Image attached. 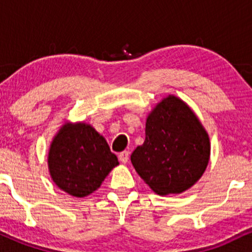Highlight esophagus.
<instances>
[{
	"mask_svg": "<svg viewBox=\"0 0 252 252\" xmlns=\"http://www.w3.org/2000/svg\"><path fill=\"white\" fill-rule=\"evenodd\" d=\"M118 158H120V161L122 163H126L129 160V152H122L118 154Z\"/></svg>",
	"mask_w": 252,
	"mask_h": 252,
	"instance_id": "obj_1",
	"label": "esophagus"
}]
</instances>
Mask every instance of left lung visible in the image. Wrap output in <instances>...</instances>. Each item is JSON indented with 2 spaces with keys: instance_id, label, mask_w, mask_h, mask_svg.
Masks as SVG:
<instances>
[{
  "instance_id": "obj_1",
  "label": "left lung",
  "mask_w": 252,
  "mask_h": 252,
  "mask_svg": "<svg viewBox=\"0 0 252 252\" xmlns=\"http://www.w3.org/2000/svg\"><path fill=\"white\" fill-rule=\"evenodd\" d=\"M210 137L200 120L184 100L168 94L146 121V140L131 154V163L158 195L180 194L206 170Z\"/></svg>"
}]
</instances>
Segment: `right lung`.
<instances>
[{
	"label": "right lung",
	"mask_w": 252,
	"mask_h": 252,
	"mask_svg": "<svg viewBox=\"0 0 252 252\" xmlns=\"http://www.w3.org/2000/svg\"><path fill=\"white\" fill-rule=\"evenodd\" d=\"M47 163L52 180L60 189L84 198L99 189L118 160L91 124L66 122L52 140Z\"/></svg>",
	"instance_id": "right-lung-1"
}]
</instances>
